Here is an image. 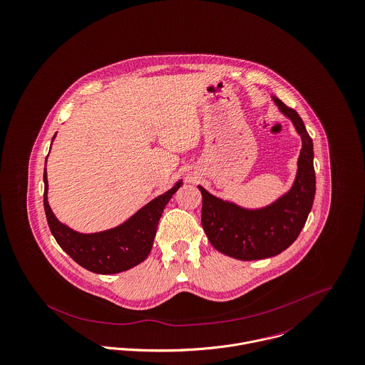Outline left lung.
<instances>
[{
    "label": "left lung",
    "mask_w": 365,
    "mask_h": 365,
    "mask_svg": "<svg viewBox=\"0 0 365 365\" xmlns=\"http://www.w3.org/2000/svg\"><path fill=\"white\" fill-rule=\"evenodd\" d=\"M273 99L302 138L298 172L291 190L266 208L245 210L211 196L199 186L202 228L208 241L218 252L238 260H259L282 253L298 238L315 199L312 138L299 115L280 99Z\"/></svg>",
    "instance_id": "1"
}]
</instances>
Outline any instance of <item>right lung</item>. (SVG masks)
<instances>
[{"mask_svg": "<svg viewBox=\"0 0 365 365\" xmlns=\"http://www.w3.org/2000/svg\"><path fill=\"white\" fill-rule=\"evenodd\" d=\"M54 138V137H53ZM43 204L48 228L61 249L83 269L98 274H115L141 263L151 252L163 208L180 187H175L148 202L120 227L98 232L78 234L58 222L47 202V175L43 173Z\"/></svg>", "mask_w": 365, "mask_h": 365, "instance_id": "obj_1", "label": "right lung"}]
</instances>
